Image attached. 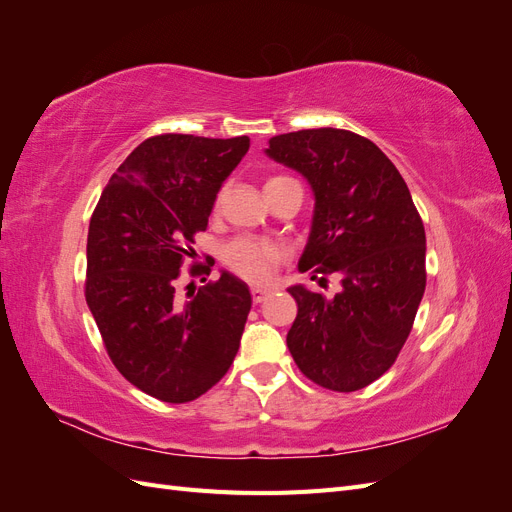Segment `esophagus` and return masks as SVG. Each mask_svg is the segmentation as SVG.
<instances>
[{"label": "esophagus", "mask_w": 512, "mask_h": 512, "mask_svg": "<svg viewBox=\"0 0 512 512\" xmlns=\"http://www.w3.org/2000/svg\"><path fill=\"white\" fill-rule=\"evenodd\" d=\"M269 294H271V290H267V288H252V301L254 303H262V301H265L267 297H269Z\"/></svg>", "instance_id": "1"}]
</instances>
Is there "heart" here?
<instances>
[{
    "mask_svg": "<svg viewBox=\"0 0 512 512\" xmlns=\"http://www.w3.org/2000/svg\"><path fill=\"white\" fill-rule=\"evenodd\" d=\"M275 181H292V179L275 177L269 183H275ZM222 196H224V190L215 196V209L220 207ZM284 260H286L284 247L269 243V241L252 239V237L235 239L224 247L226 267L232 273L243 277L245 282H252V284H267L273 277V273L280 269Z\"/></svg>",
    "mask_w": 512,
    "mask_h": 512,
    "instance_id": "b5f03b06",
    "label": "heart"
}]
</instances>
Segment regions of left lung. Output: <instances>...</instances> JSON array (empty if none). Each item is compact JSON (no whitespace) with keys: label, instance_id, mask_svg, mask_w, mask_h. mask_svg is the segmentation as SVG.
I'll list each match as a JSON object with an SVG mask.
<instances>
[{"label":"left lung","instance_id":"8db88e82","mask_svg":"<svg viewBox=\"0 0 512 512\" xmlns=\"http://www.w3.org/2000/svg\"><path fill=\"white\" fill-rule=\"evenodd\" d=\"M265 153L301 173L316 198L299 271L339 280L333 297L288 288L299 305L288 350L324 389H365L395 363L423 299L421 215L395 164L365 136L299 130L273 136Z\"/></svg>","mask_w":512,"mask_h":512}]
</instances>
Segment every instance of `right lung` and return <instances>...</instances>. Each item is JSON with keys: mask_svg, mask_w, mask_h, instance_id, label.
I'll use <instances>...</instances> for the list:
<instances>
[{"mask_svg": "<svg viewBox=\"0 0 512 512\" xmlns=\"http://www.w3.org/2000/svg\"><path fill=\"white\" fill-rule=\"evenodd\" d=\"M247 149V136H151L108 179L91 215L89 312L119 374L168 404L207 393L239 350L252 307L247 284L222 271L218 282L179 299L175 282Z\"/></svg>", "mask_w": 512, "mask_h": 512, "instance_id": "right-lung-1", "label": "right lung"}]
</instances>
